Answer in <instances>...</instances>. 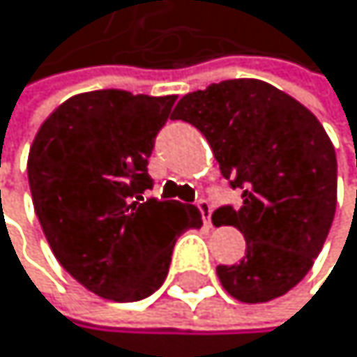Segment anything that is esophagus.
<instances>
[{"instance_id":"esophagus-1","label":"esophagus","mask_w":357,"mask_h":357,"mask_svg":"<svg viewBox=\"0 0 357 357\" xmlns=\"http://www.w3.org/2000/svg\"><path fill=\"white\" fill-rule=\"evenodd\" d=\"M197 208H199V212H202L204 223L210 227L212 225V204L208 199H199V202H197Z\"/></svg>"}]
</instances>
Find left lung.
Masks as SVG:
<instances>
[{
  "mask_svg": "<svg viewBox=\"0 0 357 357\" xmlns=\"http://www.w3.org/2000/svg\"><path fill=\"white\" fill-rule=\"evenodd\" d=\"M173 119L199 130L221 175L243 192L217 219L243 231L245 258L219 264L231 297L262 303L297 286L323 249L336 212V151L319 119L260 79H225L180 99Z\"/></svg>",
  "mask_w": 357,
  "mask_h": 357,
  "instance_id": "obj_1",
  "label": "left lung"
}]
</instances>
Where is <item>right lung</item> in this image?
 I'll use <instances>...</instances> for the list:
<instances>
[{"instance_id":"1","label":"right lung","mask_w":357,"mask_h":357,"mask_svg":"<svg viewBox=\"0 0 357 357\" xmlns=\"http://www.w3.org/2000/svg\"><path fill=\"white\" fill-rule=\"evenodd\" d=\"M175 99L119 89L75 95L30 149L27 180L45 238L62 268L104 299L155 293L177 236L202 227L195 206L145 199L149 155Z\"/></svg>"}]
</instances>
